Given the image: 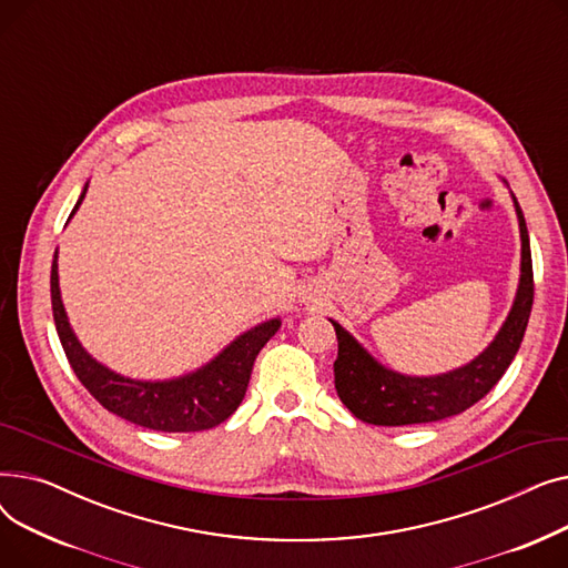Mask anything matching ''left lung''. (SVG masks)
<instances>
[{
    "instance_id": "left-lung-1",
    "label": "left lung",
    "mask_w": 568,
    "mask_h": 568,
    "mask_svg": "<svg viewBox=\"0 0 568 568\" xmlns=\"http://www.w3.org/2000/svg\"><path fill=\"white\" fill-rule=\"evenodd\" d=\"M514 202L523 242L518 294L495 341L467 366L433 377L400 375L377 364L338 322L332 320L338 338V356L334 362L336 392L356 419L373 426H409L449 419L479 403L511 366L534 302L529 234L523 209L516 197Z\"/></svg>"
}]
</instances>
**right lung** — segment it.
<instances>
[{"instance_id":"obj_1","label":"right lung","mask_w":568,"mask_h":568,"mask_svg":"<svg viewBox=\"0 0 568 568\" xmlns=\"http://www.w3.org/2000/svg\"><path fill=\"white\" fill-rule=\"evenodd\" d=\"M84 193L87 186L82 189L71 216L78 212ZM50 296L59 341H62L67 359L84 389L108 412L135 426L161 433H197L223 424L246 396L255 356L281 326V320L257 324L255 329L230 343L212 364L191 375L165 382H140L101 366L78 343L62 296H59L57 253L50 272Z\"/></svg>"}]
</instances>
